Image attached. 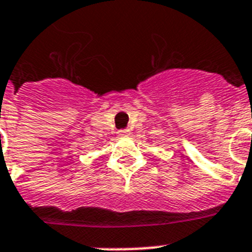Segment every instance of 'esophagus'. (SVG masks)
<instances>
[{"instance_id":"obj_1","label":"esophagus","mask_w":252,"mask_h":252,"mask_svg":"<svg viewBox=\"0 0 252 252\" xmlns=\"http://www.w3.org/2000/svg\"><path fill=\"white\" fill-rule=\"evenodd\" d=\"M129 130L128 129H122V130H119V136H129Z\"/></svg>"}]
</instances>
